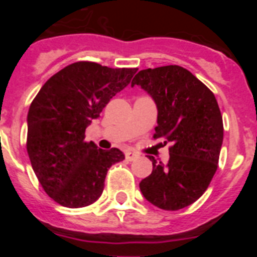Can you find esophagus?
<instances>
[{"label":"esophagus","mask_w":257,"mask_h":257,"mask_svg":"<svg viewBox=\"0 0 257 257\" xmlns=\"http://www.w3.org/2000/svg\"><path fill=\"white\" fill-rule=\"evenodd\" d=\"M124 156H126V160L127 161H135L136 158H138V157H139V154H136V153H134V152H126V154H124Z\"/></svg>","instance_id":"1"}]
</instances>
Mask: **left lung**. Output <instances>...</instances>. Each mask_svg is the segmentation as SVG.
<instances>
[{
    "mask_svg": "<svg viewBox=\"0 0 257 257\" xmlns=\"http://www.w3.org/2000/svg\"><path fill=\"white\" fill-rule=\"evenodd\" d=\"M140 86L157 105L154 139L170 143L163 165L149 157L153 171L140 181L152 205L176 211L192 205L206 192L217 170L224 126L216 97L189 70L179 65L143 69L131 86Z\"/></svg>",
    "mask_w": 257,
    "mask_h": 257,
    "instance_id": "1",
    "label": "left lung"
}]
</instances>
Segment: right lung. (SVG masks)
<instances>
[{"instance_id":"add662e5","label":"right lung","mask_w":257,"mask_h":257,"mask_svg":"<svg viewBox=\"0 0 257 257\" xmlns=\"http://www.w3.org/2000/svg\"><path fill=\"white\" fill-rule=\"evenodd\" d=\"M136 70L77 61L47 79L32 101L27 152L40 184L59 205L79 208L94 203L109 167L124 160L119 149L104 151L85 142V131Z\"/></svg>"}]
</instances>
